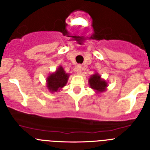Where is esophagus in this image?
<instances>
[{"label":"esophagus","mask_w":150,"mask_h":150,"mask_svg":"<svg viewBox=\"0 0 150 150\" xmlns=\"http://www.w3.org/2000/svg\"><path fill=\"white\" fill-rule=\"evenodd\" d=\"M82 66L81 65H78L77 67H76V68H75V71L77 72V74H81V71H82Z\"/></svg>","instance_id":"esophagus-1"}]
</instances>
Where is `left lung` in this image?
Wrapping results in <instances>:
<instances>
[{
    "instance_id": "left-lung-1",
    "label": "left lung",
    "mask_w": 150,
    "mask_h": 150,
    "mask_svg": "<svg viewBox=\"0 0 150 150\" xmlns=\"http://www.w3.org/2000/svg\"><path fill=\"white\" fill-rule=\"evenodd\" d=\"M89 85L90 88L95 90L96 93H100L107 90L108 83L106 80L101 78L97 72L93 74L89 79Z\"/></svg>"
}]
</instances>
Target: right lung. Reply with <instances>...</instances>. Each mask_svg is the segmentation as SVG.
<instances>
[{"instance_id":"right-lung-1","label":"right lung","mask_w":150,"mask_h":150,"mask_svg":"<svg viewBox=\"0 0 150 150\" xmlns=\"http://www.w3.org/2000/svg\"><path fill=\"white\" fill-rule=\"evenodd\" d=\"M70 75L66 73L62 66H58L55 71L50 73L47 78V87L51 93H56L62 89L68 82Z\"/></svg>"}]
</instances>
